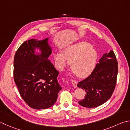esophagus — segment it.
I'll use <instances>...</instances> for the list:
<instances>
[{"label": "esophagus", "mask_w": 130, "mask_h": 130, "mask_svg": "<svg viewBox=\"0 0 130 130\" xmlns=\"http://www.w3.org/2000/svg\"><path fill=\"white\" fill-rule=\"evenodd\" d=\"M71 81H72V83L73 85V87H74V88H76L77 87V81H75L74 79H71Z\"/></svg>", "instance_id": "34e87169"}]
</instances>
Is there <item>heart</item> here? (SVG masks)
<instances>
[{"label": "heart", "mask_w": 130, "mask_h": 130, "mask_svg": "<svg viewBox=\"0 0 130 130\" xmlns=\"http://www.w3.org/2000/svg\"><path fill=\"white\" fill-rule=\"evenodd\" d=\"M60 70L72 63V69L79 78H85L93 72L97 59V53L87 42L82 41L68 46L61 53L53 55Z\"/></svg>", "instance_id": "1"}]
</instances>
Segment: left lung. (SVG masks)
Instances as JSON below:
<instances>
[{
    "instance_id": "8db88e82",
    "label": "left lung",
    "mask_w": 130,
    "mask_h": 130,
    "mask_svg": "<svg viewBox=\"0 0 130 130\" xmlns=\"http://www.w3.org/2000/svg\"><path fill=\"white\" fill-rule=\"evenodd\" d=\"M98 62L91 74L77 85L86 91L84 99L78 101L83 107L93 108L103 104L115 90L118 66L114 52L104 54Z\"/></svg>"
}]
</instances>
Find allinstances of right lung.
Listing matches in <instances>:
<instances>
[{"label":"right lung","mask_w":130,"mask_h":130,"mask_svg":"<svg viewBox=\"0 0 130 130\" xmlns=\"http://www.w3.org/2000/svg\"><path fill=\"white\" fill-rule=\"evenodd\" d=\"M48 39L24 41L14 56L13 78L21 96L30 107L41 110L48 108L57 101L61 87L57 77L58 72L48 60L52 49ZM38 47L41 55H35Z\"/></svg>","instance_id":"right-lung-1"}]
</instances>
